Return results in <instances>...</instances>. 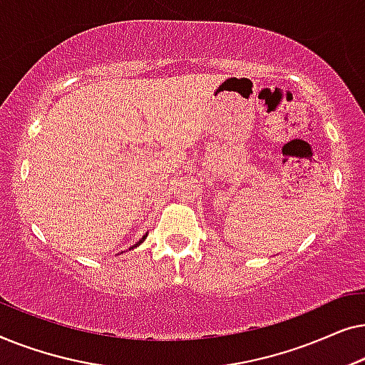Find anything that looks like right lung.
<instances>
[{
    "mask_svg": "<svg viewBox=\"0 0 365 365\" xmlns=\"http://www.w3.org/2000/svg\"><path fill=\"white\" fill-rule=\"evenodd\" d=\"M146 236H148V234H146ZM146 236H143V239H141V241H139L138 244H134V246H133V247H138V246H139V244H141V242L144 241V239H146Z\"/></svg>",
    "mask_w": 365,
    "mask_h": 365,
    "instance_id": "obj_1",
    "label": "right lung"
}]
</instances>
